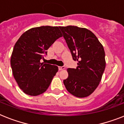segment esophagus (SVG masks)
<instances>
[{"mask_svg": "<svg viewBox=\"0 0 124 124\" xmlns=\"http://www.w3.org/2000/svg\"><path fill=\"white\" fill-rule=\"evenodd\" d=\"M64 69H65V66H59V67H58V70H64Z\"/></svg>", "mask_w": 124, "mask_h": 124, "instance_id": "34e87169", "label": "esophagus"}]
</instances>
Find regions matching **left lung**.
I'll return each instance as SVG.
<instances>
[{
    "mask_svg": "<svg viewBox=\"0 0 124 124\" xmlns=\"http://www.w3.org/2000/svg\"><path fill=\"white\" fill-rule=\"evenodd\" d=\"M59 28L71 53L77 61L76 69L68 68V77L64 80L66 89L78 98L94 92L102 79L106 68L103 46L93 33L86 28L68 26Z\"/></svg>",
    "mask_w": 124,
    "mask_h": 124,
    "instance_id": "obj_1",
    "label": "left lung"
}]
</instances>
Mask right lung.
<instances>
[{
  "label": "right lung",
  "instance_id": "obj_1",
  "mask_svg": "<svg viewBox=\"0 0 124 124\" xmlns=\"http://www.w3.org/2000/svg\"><path fill=\"white\" fill-rule=\"evenodd\" d=\"M61 37L59 27L40 26L26 31L15 44L11 66L15 79L24 93L37 96L47 89L58 68L40 60Z\"/></svg>",
  "mask_w": 124,
  "mask_h": 124
}]
</instances>
